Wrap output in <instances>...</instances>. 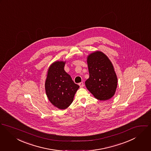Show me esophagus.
<instances>
[{"instance_id":"obj_1","label":"esophagus","mask_w":151,"mask_h":151,"mask_svg":"<svg viewBox=\"0 0 151 151\" xmlns=\"http://www.w3.org/2000/svg\"><path fill=\"white\" fill-rule=\"evenodd\" d=\"M79 85L80 87H84V83L83 82H81V83H79Z\"/></svg>"}]
</instances>
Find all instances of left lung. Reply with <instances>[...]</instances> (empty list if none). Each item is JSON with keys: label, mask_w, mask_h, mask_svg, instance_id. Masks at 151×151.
<instances>
[{"label": "left lung", "mask_w": 151, "mask_h": 151, "mask_svg": "<svg viewBox=\"0 0 151 151\" xmlns=\"http://www.w3.org/2000/svg\"><path fill=\"white\" fill-rule=\"evenodd\" d=\"M89 78L85 82L88 90L97 100H108L115 94L117 78L114 65L102 51H95L87 57Z\"/></svg>", "instance_id": "left-lung-1"}]
</instances>
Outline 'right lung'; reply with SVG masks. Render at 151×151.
Returning <instances> with one entry per match:
<instances>
[{
	"instance_id": "right-lung-1",
	"label": "right lung",
	"mask_w": 151,
	"mask_h": 151,
	"mask_svg": "<svg viewBox=\"0 0 151 151\" xmlns=\"http://www.w3.org/2000/svg\"><path fill=\"white\" fill-rule=\"evenodd\" d=\"M65 61L52 63L48 69L45 81V91L49 100L60 109H65L72 104L79 88L65 71Z\"/></svg>"
}]
</instances>
